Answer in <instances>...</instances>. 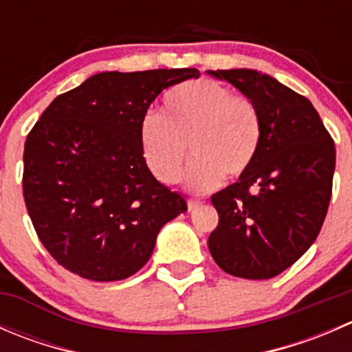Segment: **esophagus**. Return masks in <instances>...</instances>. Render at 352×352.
I'll return each mask as SVG.
<instances>
[{
  "label": "esophagus",
  "mask_w": 352,
  "mask_h": 352,
  "mask_svg": "<svg viewBox=\"0 0 352 352\" xmlns=\"http://www.w3.org/2000/svg\"><path fill=\"white\" fill-rule=\"evenodd\" d=\"M187 206H189V211H197L202 206V202L196 201V199H189V201H187Z\"/></svg>",
  "instance_id": "1"
}]
</instances>
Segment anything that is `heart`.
I'll return each instance as SVG.
<instances>
[{"mask_svg":"<svg viewBox=\"0 0 352 352\" xmlns=\"http://www.w3.org/2000/svg\"><path fill=\"white\" fill-rule=\"evenodd\" d=\"M148 168L163 184L179 182L187 146L194 158L186 184L206 194L239 179L257 156L261 119L255 105L214 80L187 81L166 91L163 116L148 112L140 126Z\"/></svg>","mask_w":352,"mask_h":352,"instance_id":"obj_1","label":"heart"}]
</instances>
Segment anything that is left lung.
<instances>
[{"mask_svg":"<svg viewBox=\"0 0 352 352\" xmlns=\"http://www.w3.org/2000/svg\"><path fill=\"white\" fill-rule=\"evenodd\" d=\"M209 73L250 98L261 119V144L250 168L211 197L219 221L209 235V252L236 278H274L320 233L332 196L333 140L311 102L269 74Z\"/></svg>","mask_w":352,"mask_h":352,"instance_id":"8db88e82","label":"left lung"}]
</instances>
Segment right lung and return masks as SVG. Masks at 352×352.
Returning <instances> with one entry per match:
<instances>
[{
	"label": "right lung",
	"mask_w": 352,
	"mask_h": 352,
	"mask_svg": "<svg viewBox=\"0 0 352 352\" xmlns=\"http://www.w3.org/2000/svg\"><path fill=\"white\" fill-rule=\"evenodd\" d=\"M197 76L196 67L98 73L42 112L25 141L22 187L59 265L90 281L129 278L162 226L187 211L148 168L140 126L160 91Z\"/></svg>",
	"instance_id": "1"
}]
</instances>
